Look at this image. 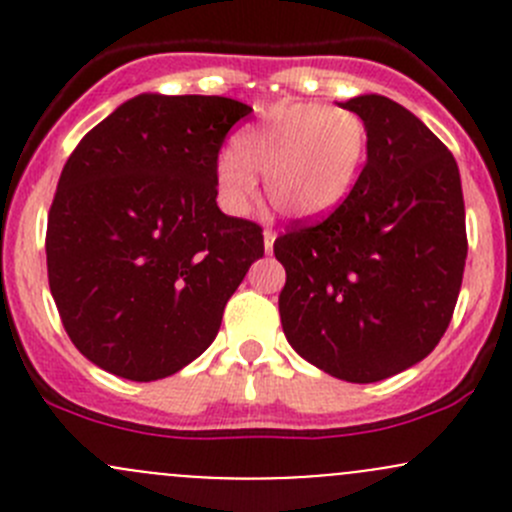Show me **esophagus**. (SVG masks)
Instances as JSON below:
<instances>
[{
  "label": "esophagus",
  "instance_id": "esophagus-1",
  "mask_svg": "<svg viewBox=\"0 0 512 512\" xmlns=\"http://www.w3.org/2000/svg\"><path fill=\"white\" fill-rule=\"evenodd\" d=\"M262 237H265V252H267V255H272V250H275V232H272V230H265V232H262Z\"/></svg>",
  "mask_w": 512,
  "mask_h": 512
}]
</instances>
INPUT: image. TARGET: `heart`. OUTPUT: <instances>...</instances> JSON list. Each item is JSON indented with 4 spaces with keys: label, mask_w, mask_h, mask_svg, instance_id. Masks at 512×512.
<instances>
[{
    "label": "heart",
    "mask_w": 512,
    "mask_h": 512,
    "mask_svg": "<svg viewBox=\"0 0 512 512\" xmlns=\"http://www.w3.org/2000/svg\"><path fill=\"white\" fill-rule=\"evenodd\" d=\"M215 165L220 205L247 215L265 175L270 203L289 220H319L352 195L369 158V126L356 111L317 101L275 103L235 136Z\"/></svg>",
    "instance_id": "heart-1"
}]
</instances>
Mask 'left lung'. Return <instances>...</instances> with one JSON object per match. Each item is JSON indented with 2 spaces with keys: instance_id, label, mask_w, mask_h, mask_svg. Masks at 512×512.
I'll return each instance as SVG.
<instances>
[{
  "instance_id": "left-lung-1",
  "label": "left lung",
  "mask_w": 512,
  "mask_h": 512,
  "mask_svg": "<svg viewBox=\"0 0 512 512\" xmlns=\"http://www.w3.org/2000/svg\"><path fill=\"white\" fill-rule=\"evenodd\" d=\"M369 126L352 195L275 240L287 342L317 369L374 384L426 359L453 317L466 267L461 173L446 146L379 94L339 103Z\"/></svg>"
}]
</instances>
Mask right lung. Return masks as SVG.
I'll list each match as a JSON object with an SVG mask.
<instances>
[{
    "label": "right lung",
    "mask_w": 512,
    "mask_h": 512,
    "mask_svg": "<svg viewBox=\"0 0 512 512\" xmlns=\"http://www.w3.org/2000/svg\"><path fill=\"white\" fill-rule=\"evenodd\" d=\"M250 111L141 94L66 160L46 225L49 287L74 347L108 374L158 381L198 359L265 255L262 227L215 203L218 151Z\"/></svg>",
    "instance_id": "obj_1"
}]
</instances>
